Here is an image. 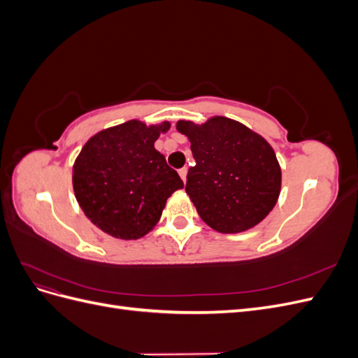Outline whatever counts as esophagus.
Segmentation results:
<instances>
[{
    "label": "esophagus",
    "instance_id": "obj_1",
    "mask_svg": "<svg viewBox=\"0 0 358 358\" xmlns=\"http://www.w3.org/2000/svg\"><path fill=\"white\" fill-rule=\"evenodd\" d=\"M187 173H188V169H187V167L179 169V176L182 178L183 182H187Z\"/></svg>",
    "mask_w": 358,
    "mask_h": 358
}]
</instances>
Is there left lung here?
<instances>
[{"label":"left lung","instance_id":"left-lung-1","mask_svg":"<svg viewBox=\"0 0 358 358\" xmlns=\"http://www.w3.org/2000/svg\"><path fill=\"white\" fill-rule=\"evenodd\" d=\"M196 166L185 191L200 218L220 233H241L262 222L280 192V167L266 140L224 116L196 125L179 121Z\"/></svg>","mask_w":358,"mask_h":358}]
</instances>
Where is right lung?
I'll use <instances>...</instances> for the list:
<instances>
[{
    "label": "right lung",
    "mask_w": 358,
    "mask_h": 358,
    "mask_svg": "<svg viewBox=\"0 0 358 358\" xmlns=\"http://www.w3.org/2000/svg\"><path fill=\"white\" fill-rule=\"evenodd\" d=\"M169 122L140 121L103 129L73 166L76 200L88 220L116 239H138L154 229L167 199L183 188L178 171L154 148Z\"/></svg>",
    "instance_id": "right-lung-1"
}]
</instances>
